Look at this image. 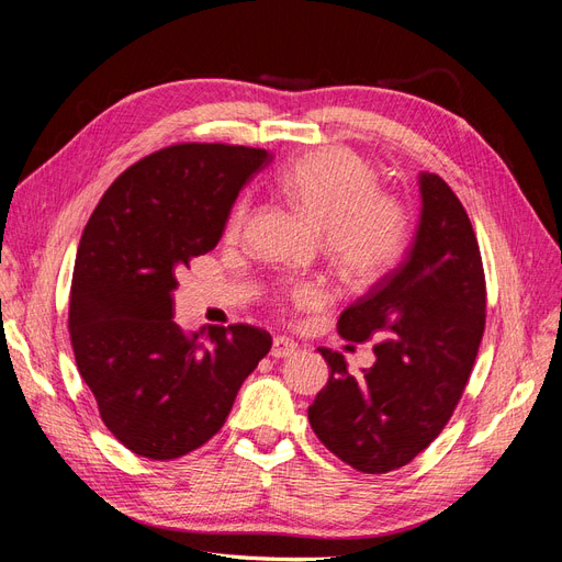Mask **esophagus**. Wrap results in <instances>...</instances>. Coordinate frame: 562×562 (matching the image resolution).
<instances>
[{
    "instance_id": "34e87169",
    "label": "esophagus",
    "mask_w": 562,
    "mask_h": 562,
    "mask_svg": "<svg viewBox=\"0 0 562 562\" xmlns=\"http://www.w3.org/2000/svg\"><path fill=\"white\" fill-rule=\"evenodd\" d=\"M297 351V345L293 342V339L288 337H274V342H271V356L274 359H288V356H293Z\"/></svg>"
}]
</instances>
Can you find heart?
<instances>
[{
  "mask_svg": "<svg viewBox=\"0 0 562 562\" xmlns=\"http://www.w3.org/2000/svg\"><path fill=\"white\" fill-rule=\"evenodd\" d=\"M281 192L321 229L323 250L337 274L351 285H370L386 277L411 244V220L401 201L380 194L375 168L347 149L314 151L285 168ZM250 203L239 199L229 211L225 236L236 241L244 232ZM281 300L312 310L326 300L318 281H291Z\"/></svg>",
  "mask_w": 562,
  "mask_h": 562,
  "instance_id": "heart-1",
  "label": "heart"
}]
</instances>
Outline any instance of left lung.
I'll return each instance as SVG.
<instances>
[{"label":"left lung","mask_w":562,"mask_h":562,"mask_svg":"<svg viewBox=\"0 0 562 562\" xmlns=\"http://www.w3.org/2000/svg\"><path fill=\"white\" fill-rule=\"evenodd\" d=\"M422 213L405 260L339 314L349 342L380 337L375 363L349 375L321 347L328 384L310 405L318 440L345 464L386 473L443 431L464 394L485 330L481 248L462 201L436 173L419 176Z\"/></svg>","instance_id":"obj_1"}]
</instances>
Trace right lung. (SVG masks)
<instances>
[{"instance_id": "1", "label": "right lung", "mask_w": 562, "mask_h": 562, "mask_svg": "<svg viewBox=\"0 0 562 562\" xmlns=\"http://www.w3.org/2000/svg\"><path fill=\"white\" fill-rule=\"evenodd\" d=\"M267 149L180 143L119 176L83 227L70 291L79 375L119 443L178 459L211 440L244 380L271 349L262 328L184 333L178 277L220 241L241 187Z\"/></svg>"}]
</instances>
